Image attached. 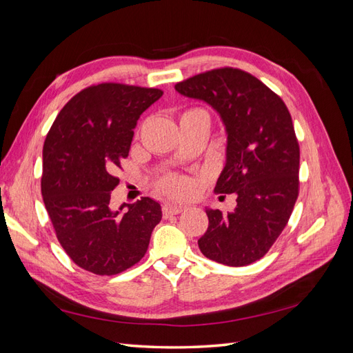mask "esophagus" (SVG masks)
<instances>
[{
  "label": "esophagus",
  "mask_w": 353,
  "mask_h": 353,
  "mask_svg": "<svg viewBox=\"0 0 353 353\" xmlns=\"http://www.w3.org/2000/svg\"><path fill=\"white\" fill-rule=\"evenodd\" d=\"M185 208L181 206V205H170V203H166L163 205V215L169 216V215H178V213L183 212Z\"/></svg>",
  "instance_id": "esophagus-1"
}]
</instances>
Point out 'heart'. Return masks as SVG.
Wrapping results in <instances>:
<instances>
[{"instance_id": "heart-1", "label": "heart", "mask_w": 353, "mask_h": 353, "mask_svg": "<svg viewBox=\"0 0 353 353\" xmlns=\"http://www.w3.org/2000/svg\"><path fill=\"white\" fill-rule=\"evenodd\" d=\"M162 188L166 191V193L172 194V196H181L184 194L188 191L190 188V183L188 179L184 178L183 175H168L162 179V183H160Z\"/></svg>"}]
</instances>
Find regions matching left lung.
<instances>
[{
  "mask_svg": "<svg viewBox=\"0 0 353 353\" xmlns=\"http://www.w3.org/2000/svg\"><path fill=\"white\" fill-rule=\"evenodd\" d=\"M175 90L210 104L228 135L215 193H236L237 206L228 213L206 209L200 252L228 266L259 261L287 225L299 196L301 150L290 112L280 95L241 69L203 72Z\"/></svg>",
  "mask_w": 353,
  "mask_h": 353,
  "instance_id": "8db88e82",
  "label": "left lung"
}]
</instances>
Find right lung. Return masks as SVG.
<instances>
[{"label": "right lung", "instance_id": "add662e5", "mask_svg": "<svg viewBox=\"0 0 353 353\" xmlns=\"http://www.w3.org/2000/svg\"><path fill=\"white\" fill-rule=\"evenodd\" d=\"M163 91L103 82L65 104L42 148L41 193L61 248L79 268L116 275L140 262L160 205L141 197L128 210L110 209L114 176L130 154L134 128Z\"/></svg>", "mask_w": 353, "mask_h": 353}]
</instances>
